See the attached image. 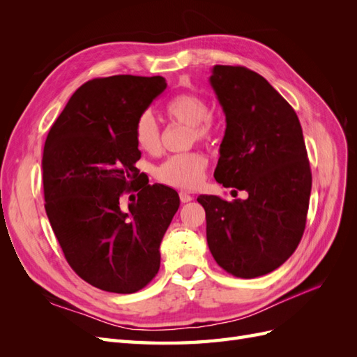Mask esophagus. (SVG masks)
Listing matches in <instances>:
<instances>
[{
  "mask_svg": "<svg viewBox=\"0 0 357 357\" xmlns=\"http://www.w3.org/2000/svg\"><path fill=\"white\" fill-rule=\"evenodd\" d=\"M193 199L192 195H189L188 192H180V201L181 202H190Z\"/></svg>",
  "mask_w": 357,
  "mask_h": 357,
  "instance_id": "esophagus-1",
  "label": "esophagus"
}]
</instances>
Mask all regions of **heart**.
Returning a JSON list of instances; mask_svg holds the SVG:
<instances>
[{
    "mask_svg": "<svg viewBox=\"0 0 357 357\" xmlns=\"http://www.w3.org/2000/svg\"><path fill=\"white\" fill-rule=\"evenodd\" d=\"M165 113L172 121L190 126V142H208L215 134L210 117V105L195 92H183L167 102ZM137 146L147 153H156L160 147V129L152 112H143L134 125ZM208 159L201 152L178 153L167 158L155 169V177L164 185L178 189H193L199 185Z\"/></svg>",
    "mask_w": 357,
    "mask_h": 357,
    "instance_id": "heart-1",
    "label": "heart"
}]
</instances>
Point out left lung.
Listing matches in <instances>:
<instances>
[{
	"instance_id": "1",
	"label": "left lung",
	"mask_w": 357,
	"mask_h": 357,
	"mask_svg": "<svg viewBox=\"0 0 357 357\" xmlns=\"http://www.w3.org/2000/svg\"><path fill=\"white\" fill-rule=\"evenodd\" d=\"M210 84L226 116L214 178L245 199L201 195L207 243L226 273L255 278L296 250L305 229L311 169L299 119L261 74L214 66Z\"/></svg>"
}]
</instances>
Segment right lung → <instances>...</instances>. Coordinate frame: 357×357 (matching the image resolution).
Returning <instances> with one entry per match:
<instances>
[{
	"mask_svg": "<svg viewBox=\"0 0 357 357\" xmlns=\"http://www.w3.org/2000/svg\"><path fill=\"white\" fill-rule=\"evenodd\" d=\"M165 88L160 75L86 82L46 138L41 167L52 229L74 273L105 291L134 294L152 282L178 210L174 189L149 185L135 168V121ZM131 191L137 195L123 206Z\"/></svg>",
	"mask_w": 357,
	"mask_h": 357,
	"instance_id": "obj_1",
	"label": "right lung"
}]
</instances>
